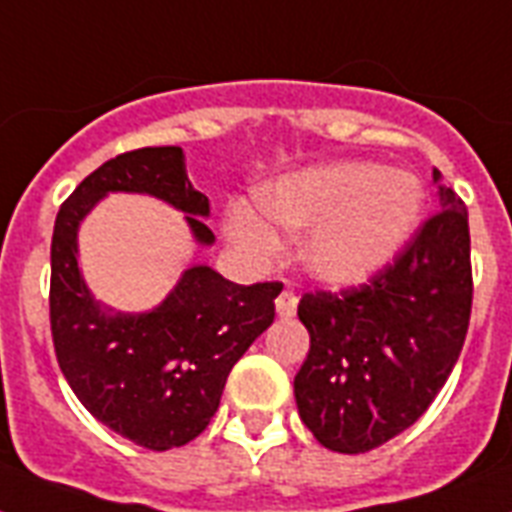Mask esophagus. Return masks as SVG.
I'll use <instances>...</instances> for the list:
<instances>
[{
    "instance_id": "esophagus-1",
    "label": "esophagus",
    "mask_w": 512,
    "mask_h": 512,
    "mask_svg": "<svg viewBox=\"0 0 512 512\" xmlns=\"http://www.w3.org/2000/svg\"><path fill=\"white\" fill-rule=\"evenodd\" d=\"M276 313L289 319V316H295L297 313V295L292 289H284L279 297H276Z\"/></svg>"
}]
</instances>
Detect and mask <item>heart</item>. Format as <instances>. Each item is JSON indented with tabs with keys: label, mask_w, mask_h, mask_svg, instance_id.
Listing matches in <instances>:
<instances>
[{
	"label": "heart",
	"mask_w": 512,
	"mask_h": 512,
	"mask_svg": "<svg viewBox=\"0 0 512 512\" xmlns=\"http://www.w3.org/2000/svg\"><path fill=\"white\" fill-rule=\"evenodd\" d=\"M260 207L287 231H311L303 257L321 281L356 284L393 260L417 225L422 191L404 172L377 164H329L260 191ZM247 204L228 209V233L257 260L279 249V233Z\"/></svg>",
	"instance_id": "heart-1"
}]
</instances>
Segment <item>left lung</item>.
<instances>
[{
  "mask_svg": "<svg viewBox=\"0 0 512 512\" xmlns=\"http://www.w3.org/2000/svg\"><path fill=\"white\" fill-rule=\"evenodd\" d=\"M438 180V172H436ZM473 308L465 201L441 209L364 284L303 295L311 350L295 374L300 417L321 446L358 454L420 420L452 374Z\"/></svg>",
  "mask_w": 512,
  "mask_h": 512,
  "instance_id": "1",
  "label": "left lung"
}]
</instances>
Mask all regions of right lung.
<instances>
[{
  "label": "right lung",
  "instance_id": "1",
  "mask_svg": "<svg viewBox=\"0 0 512 512\" xmlns=\"http://www.w3.org/2000/svg\"><path fill=\"white\" fill-rule=\"evenodd\" d=\"M108 191L170 201L188 212L201 244L215 241L195 217L209 215V199L188 183L183 148H138L84 177L52 231L50 329L60 372L95 420L138 446L167 452L193 441L215 417L233 364L271 327L281 284L244 287L193 265L156 311L108 316L76 265L79 220Z\"/></svg>",
  "mask_w": 512,
  "mask_h": 512
}]
</instances>
